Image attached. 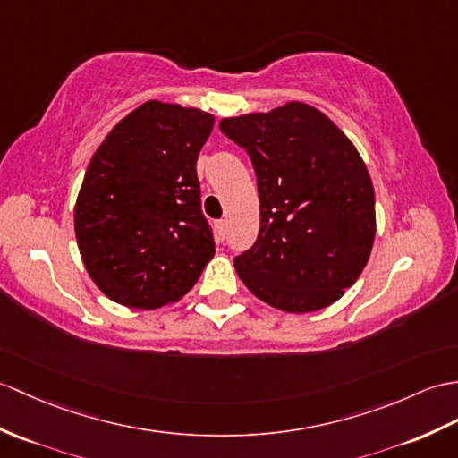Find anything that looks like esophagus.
Wrapping results in <instances>:
<instances>
[{"mask_svg": "<svg viewBox=\"0 0 458 458\" xmlns=\"http://www.w3.org/2000/svg\"><path fill=\"white\" fill-rule=\"evenodd\" d=\"M226 233H228V222H226V220H218V222H216V236H218V242L225 240Z\"/></svg>", "mask_w": 458, "mask_h": 458, "instance_id": "34e87169", "label": "esophagus"}]
</instances>
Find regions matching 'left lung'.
<instances>
[{
    "label": "left lung",
    "mask_w": 458,
    "mask_h": 458,
    "mask_svg": "<svg viewBox=\"0 0 458 458\" xmlns=\"http://www.w3.org/2000/svg\"><path fill=\"white\" fill-rule=\"evenodd\" d=\"M248 152L259 193V233L233 258L263 302L314 312L342 299L375 242L373 181L349 138L324 113L286 103L220 121Z\"/></svg>",
    "instance_id": "obj_1"
}]
</instances>
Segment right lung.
<instances>
[{
    "label": "right lung",
    "instance_id": "right-lung-1",
    "mask_svg": "<svg viewBox=\"0 0 458 458\" xmlns=\"http://www.w3.org/2000/svg\"><path fill=\"white\" fill-rule=\"evenodd\" d=\"M215 116L148 101L93 154L73 225L85 269L111 301L154 310L193 289L215 255L197 157Z\"/></svg>",
    "mask_w": 458,
    "mask_h": 458
}]
</instances>
